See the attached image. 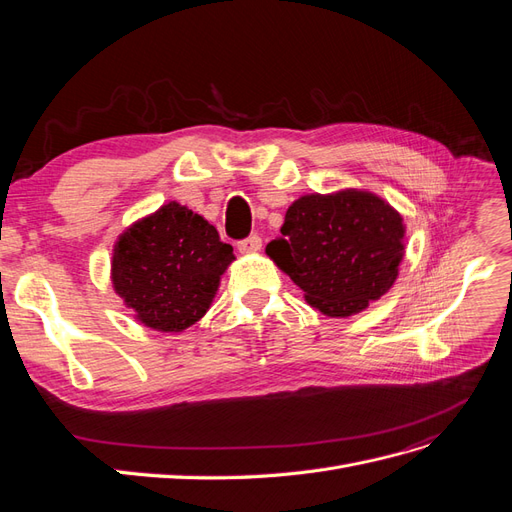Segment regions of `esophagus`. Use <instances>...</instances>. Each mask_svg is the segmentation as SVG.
<instances>
[{
    "label": "esophagus",
    "mask_w": 512,
    "mask_h": 512,
    "mask_svg": "<svg viewBox=\"0 0 512 512\" xmlns=\"http://www.w3.org/2000/svg\"><path fill=\"white\" fill-rule=\"evenodd\" d=\"M239 252L241 254H256V252H260V247H262V239L258 237V235H252V237H247V239H243V241H239Z\"/></svg>",
    "instance_id": "obj_1"
}]
</instances>
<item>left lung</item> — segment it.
<instances>
[{"mask_svg": "<svg viewBox=\"0 0 512 512\" xmlns=\"http://www.w3.org/2000/svg\"><path fill=\"white\" fill-rule=\"evenodd\" d=\"M401 213L369 190L305 194L288 207L267 256L329 318L361 314L391 290L406 254Z\"/></svg>", "mask_w": 512, "mask_h": 512, "instance_id": "1", "label": "left lung"}]
</instances>
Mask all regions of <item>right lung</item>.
Segmentation results:
<instances>
[{"mask_svg":"<svg viewBox=\"0 0 512 512\" xmlns=\"http://www.w3.org/2000/svg\"><path fill=\"white\" fill-rule=\"evenodd\" d=\"M232 260L213 224L170 200L117 237L111 282L136 322L181 333L209 312Z\"/></svg>","mask_w":512,"mask_h":512,"instance_id":"obj_1","label":"right lung"}]
</instances>
